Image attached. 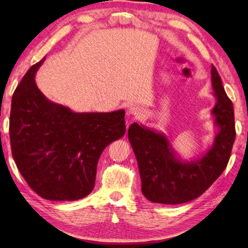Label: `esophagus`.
I'll return each mask as SVG.
<instances>
[{
  "mask_svg": "<svg viewBox=\"0 0 248 248\" xmlns=\"http://www.w3.org/2000/svg\"><path fill=\"white\" fill-rule=\"evenodd\" d=\"M127 115H132V116H140L143 115V108H140L139 107H132L127 109Z\"/></svg>",
  "mask_w": 248,
  "mask_h": 248,
  "instance_id": "34e87169",
  "label": "esophagus"
}]
</instances>
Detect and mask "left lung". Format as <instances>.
<instances>
[{
    "label": "left lung",
    "mask_w": 248,
    "mask_h": 248,
    "mask_svg": "<svg viewBox=\"0 0 248 248\" xmlns=\"http://www.w3.org/2000/svg\"><path fill=\"white\" fill-rule=\"evenodd\" d=\"M216 105L211 111L217 133L203 155L180 157L164 133L133 123L128 140L139 164L141 192L161 204H181L200 197L226 168L235 140L234 109L216 67L211 69Z\"/></svg>",
    "instance_id": "left-lung-1"
}]
</instances>
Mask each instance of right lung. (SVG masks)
I'll return each mask as SVG.
<instances>
[{"label": "right lung", "mask_w": 248, "mask_h": 248, "mask_svg": "<svg viewBox=\"0 0 248 248\" xmlns=\"http://www.w3.org/2000/svg\"><path fill=\"white\" fill-rule=\"evenodd\" d=\"M45 59L30 68L12 97V155L38 196L76 201L94 188L104 148L125 134V111L77 113L51 102L35 82Z\"/></svg>", "instance_id": "right-lung-1"}]
</instances>
